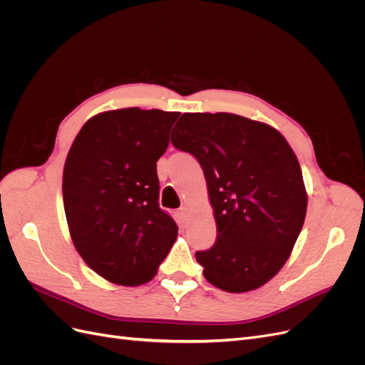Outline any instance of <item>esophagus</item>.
<instances>
[{"label": "esophagus", "instance_id": "obj_1", "mask_svg": "<svg viewBox=\"0 0 365 365\" xmlns=\"http://www.w3.org/2000/svg\"><path fill=\"white\" fill-rule=\"evenodd\" d=\"M187 216H189V208H187L185 205L180 207V208H178V217L182 220V222L187 219Z\"/></svg>", "mask_w": 365, "mask_h": 365}]
</instances>
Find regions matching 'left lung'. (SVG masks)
Here are the masks:
<instances>
[{
	"mask_svg": "<svg viewBox=\"0 0 365 365\" xmlns=\"http://www.w3.org/2000/svg\"><path fill=\"white\" fill-rule=\"evenodd\" d=\"M172 145L204 172L215 208L216 242L196 251L204 277L227 292L271 280L300 235L307 196L300 164L280 132L228 113H187Z\"/></svg>",
	"mask_w": 365,
	"mask_h": 365,
	"instance_id": "left-lung-1",
	"label": "left lung"
}]
</instances>
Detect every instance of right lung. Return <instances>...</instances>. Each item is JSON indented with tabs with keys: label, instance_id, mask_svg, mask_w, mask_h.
Instances as JSON below:
<instances>
[{
	"label": "right lung",
	"instance_id": "add662e5",
	"mask_svg": "<svg viewBox=\"0 0 365 365\" xmlns=\"http://www.w3.org/2000/svg\"><path fill=\"white\" fill-rule=\"evenodd\" d=\"M180 113L125 108L90 118L63 169L65 216L76 250L103 279L135 286L157 274L178 235L160 208L157 161Z\"/></svg>",
	"mask_w": 365,
	"mask_h": 365
}]
</instances>
